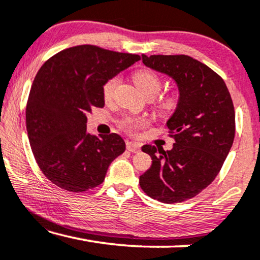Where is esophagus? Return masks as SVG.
<instances>
[{
    "instance_id": "34e87169",
    "label": "esophagus",
    "mask_w": 260,
    "mask_h": 260,
    "mask_svg": "<svg viewBox=\"0 0 260 260\" xmlns=\"http://www.w3.org/2000/svg\"><path fill=\"white\" fill-rule=\"evenodd\" d=\"M126 149L131 152H137V151H140L141 144H138V143H136V142H133V141H127L126 142Z\"/></svg>"
}]
</instances>
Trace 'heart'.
I'll return each instance as SVG.
<instances>
[{
    "mask_svg": "<svg viewBox=\"0 0 260 260\" xmlns=\"http://www.w3.org/2000/svg\"><path fill=\"white\" fill-rule=\"evenodd\" d=\"M134 80L136 83L137 87L140 88V91L145 94L152 93L157 94L159 91H161L162 87V81L159 79L158 76L151 71H140V72L135 73ZM119 84V77L115 76L106 81L104 84V87H103V95L106 101L111 99L113 97V93H115L117 85ZM181 97L179 93L174 92V93H170L169 95L163 99L161 103V110L165 113H172L177 109V106L180 105ZM143 119H133V118H125L122 122L123 127H125L127 130H134L135 127L144 125Z\"/></svg>",
    "mask_w": 260,
    "mask_h": 260,
    "instance_id": "1",
    "label": "heart"
}]
</instances>
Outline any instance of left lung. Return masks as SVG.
I'll return each mask as SVG.
<instances>
[{"instance_id": "obj_1", "label": "left lung", "mask_w": 260, "mask_h": 260, "mask_svg": "<svg viewBox=\"0 0 260 260\" xmlns=\"http://www.w3.org/2000/svg\"><path fill=\"white\" fill-rule=\"evenodd\" d=\"M142 61L175 81L181 102L167 120L172 150L142 147L152 163L140 186L165 204L186 201L213 182L229 155L236 134L232 98L222 78L190 56L142 54Z\"/></svg>"}]
</instances>
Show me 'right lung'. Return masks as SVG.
<instances>
[{"label":"right lung","mask_w":260,"mask_h":260,"mask_svg":"<svg viewBox=\"0 0 260 260\" xmlns=\"http://www.w3.org/2000/svg\"><path fill=\"white\" fill-rule=\"evenodd\" d=\"M140 55L81 45L56 53L35 76L26 108V126L38 166L69 191H86L105 179L125 150L117 134L87 133V112L105 104L103 87Z\"/></svg>","instance_id":"obj_1"}]
</instances>
